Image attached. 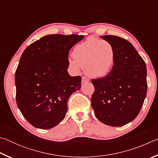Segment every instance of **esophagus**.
Returning <instances> with one entry per match:
<instances>
[{"label":"esophagus","mask_w":158,"mask_h":158,"mask_svg":"<svg viewBox=\"0 0 158 158\" xmlns=\"http://www.w3.org/2000/svg\"><path fill=\"white\" fill-rule=\"evenodd\" d=\"M89 81V79L87 78V77H82V79H81V82L82 83H85V82H88Z\"/></svg>","instance_id":"obj_1"}]
</instances>
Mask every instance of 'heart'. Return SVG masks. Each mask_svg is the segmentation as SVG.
Listing matches in <instances>:
<instances>
[{"instance_id":"heart-1","label":"heart","mask_w":158,"mask_h":158,"mask_svg":"<svg viewBox=\"0 0 158 158\" xmlns=\"http://www.w3.org/2000/svg\"><path fill=\"white\" fill-rule=\"evenodd\" d=\"M74 58H69V64L74 70L85 68L88 75L100 78L105 77L114 65L116 52L113 45L106 40L89 37L74 47Z\"/></svg>"}]
</instances>
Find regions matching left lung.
<instances>
[{
  "label": "left lung",
  "mask_w": 158,
  "mask_h": 158,
  "mask_svg": "<svg viewBox=\"0 0 158 158\" xmlns=\"http://www.w3.org/2000/svg\"><path fill=\"white\" fill-rule=\"evenodd\" d=\"M101 37L113 45L116 58L107 75L91 80L95 87L92 108L103 123L123 126L132 121L143 106L148 87L146 65L126 40L114 35Z\"/></svg>",
  "instance_id": "obj_1"
}]
</instances>
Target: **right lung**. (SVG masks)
Segmentation results:
<instances>
[{"label": "right lung", "instance_id": "add662e5", "mask_svg": "<svg viewBox=\"0 0 158 158\" xmlns=\"http://www.w3.org/2000/svg\"><path fill=\"white\" fill-rule=\"evenodd\" d=\"M84 35H48L29 45L15 73L16 101L28 123L50 129L65 118L68 101L81 77L68 73L69 51Z\"/></svg>", "mask_w": 158, "mask_h": 158}]
</instances>
